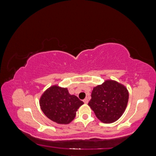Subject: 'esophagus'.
<instances>
[{
  "mask_svg": "<svg viewBox=\"0 0 156 156\" xmlns=\"http://www.w3.org/2000/svg\"><path fill=\"white\" fill-rule=\"evenodd\" d=\"M83 101H84V103H88V98H85L84 100H83Z\"/></svg>",
  "mask_w": 156,
  "mask_h": 156,
  "instance_id": "esophagus-1",
  "label": "esophagus"
}]
</instances>
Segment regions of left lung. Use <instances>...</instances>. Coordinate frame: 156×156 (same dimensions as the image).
<instances>
[{
    "instance_id": "obj_1",
    "label": "left lung",
    "mask_w": 156,
    "mask_h": 156,
    "mask_svg": "<svg viewBox=\"0 0 156 156\" xmlns=\"http://www.w3.org/2000/svg\"><path fill=\"white\" fill-rule=\"evenodd\" d=\"M129 101V93L123 85L107 80L93 88L88 105L103 123L116 121L124 113Z\"/></svg>"
}]
</instances>
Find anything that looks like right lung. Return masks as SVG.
<instances>
[{
    "instance_id": "add662e5",
    "label": "right lung",
    "mask_w": 156,
    "mask_h": 156,
    "mask_svg": "<svg viewBox=\"0 0 156 156\" xmlns=\"http://www.w3.org/2000/svg\"><path fill=\"white\" fill-rule=\"evenodd\" d=\"M83 103L76 96L71 95L67 88L57 86L47 89L40 100V105L46 116L58 124L72 122Z\"/></svg>"
}]
</instances>
